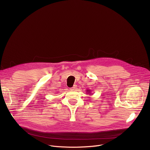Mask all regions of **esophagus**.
I'll return each instance as SVG.
<instances>
[{
	"instance_id": "obj_1",
	"label": "esophagus",
	"mask_w": 150,
	"mask_h": 150,
	"mask_svg": "<svg viewBox=\"0 0 150 150\" xmlns=\"http://www.w3.org/2000/svg\"><path fill=\"white\" fill-rule=\"evenodd\" d=\"M77 88V86L76 85H74V86L72 87V88H71V90H75L76 88Z\"/></svg>"
}]
</instances>
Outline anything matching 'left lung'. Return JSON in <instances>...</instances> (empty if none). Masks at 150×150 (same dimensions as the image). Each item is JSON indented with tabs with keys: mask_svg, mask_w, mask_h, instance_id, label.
<instances>
[{
	"mask_svg": "<svg viewBox=\"0 0 150 150\" xmlns=\"http://www.w3.org/2000/svg\"><path fill=\"white\" fill-rule=\"evenodd\" d=\"M86 91L87 92V94H88L89 95H91V94H92L91 93V90H86Z\"/></svg>",
	"mask_w": 150,
	"mask_h": 150,
	"instance_id": "1",
	"label": "left lung"
}]
</instances>
